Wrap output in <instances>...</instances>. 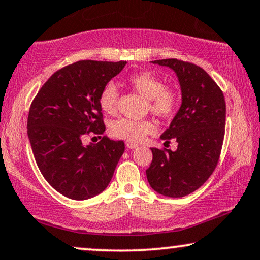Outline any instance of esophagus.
Returning <instances> with one entry per match:
<instances>
[{
  "label": "esophagus",
  "mask_w": 260,
  "mask_h": 260,
  "mask_svg": "<svg viewBox=\"0 0 260 260\" xmlns=\"http://www.w3.org/2000/svg\"><path fill=\"white\" fill-rule=\"evenodd\" d=\"M126 147L129 148V149H135V148L138 147L137 143H133V142H126Z\"/></svg>",
  "instance_id": "esophagus-1"
}]
</instances>
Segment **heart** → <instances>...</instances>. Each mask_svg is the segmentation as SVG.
I'll return each mask as SVG.
<instances>
[{
  "instance_id": "obj_1",
  "label": "heart",
  "mask_w": 260,
  "mask_h": 260,
  "mask_svg": "<svg viewBox=\"0 0 260 260\" xmlns=\"http://www.w3.org/2000/svg\"><path fill=\"white\" fill-rule=\"evenodd\" d=\"M133 88L149 99V109L157 117L172 118L179 106V96L174 89L165 87V82L159 76L150 72H141L131 75L127 79ZM99 106L107 114H114L118 106V90L113 82H107L99 94ZM156 131V125L149 119H129L120 118L113 122L111 133L114 137L122 138L127 142L140 143L148 135Z\"/></svg>"
}]
</instances>
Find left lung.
Segmentation results:
<instances>
[{
  "instance_id": "8db88e82",
  "label": "left lung",
  "mask_w": 260,
  "mask_h": 260,
  "mask_svg": "<svg viewBox=\"0 0 260 260\" xmlns=\"http://www.w3.org/2000/svg\"><path fill=\"white\" fill-rule=\"evenodd\" d=\"M153 63L173 69L181 88V106L161 138L178 142L175 151L151 148L147 179L167 197H184L200 188L220 159L225 127V101L217 83L201 67L175 58Z\"/></svg>"
}]
</instances>
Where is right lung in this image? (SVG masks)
Listing matches in <instances>:
<instances>
[{"instance_id":"add662e5","label":"right lung","mask_w":260,"mask_h":260,"mask_svg":"<svg viewBox=\"0 0 260 260\" xmlns=\"http://www.w3.org/2000/svg\"><path fill=\"white\" fill-rule=\"evenodd\" d=\"M126 62L79 60L52 74L33 99L27 134L39 171L63 196L83 201L110 184L124 153L123 141L103 136L85 146L86 135L105 131L100 90ZM101 137V136H100Z\"/></svg>"}]
</instances>
